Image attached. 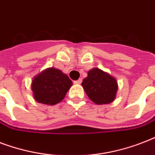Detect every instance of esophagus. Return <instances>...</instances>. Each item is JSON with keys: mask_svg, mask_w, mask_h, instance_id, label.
Wrapping results in <instances>:
<instances>
[{"mask_svg": "<svg viewBox=\"0 0 155 155\" xmlns=\"http://www.w3.org/2000/svg\"><path fill=\"white\" fill-rule=\"evenodd\" d=\"M74 83H75V84H81V83H82V79H79L78 80H75Z\"/></svg>", "mask_w": 155, "mask_h": 155, "instance_id": "34e87169", "label": "esophagus"}]
</instances>
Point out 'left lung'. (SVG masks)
<instances>
[{
    "mask_svg": "<svg viewBox=\"0 0 155 155\" xmlns=\"http://www.w3.org/2000/svg\"><path fill=\"white\" fill-rule=\"evenodd\" d=\"M82 86L89 99L97 104L113 102L118 89L115 78L97 68L88 71L87 76L83 80Z\"/></svg>",
    "mask_w": 155,
    "mask_h": 155,
    "instance_id": "left-lung-1",
    "label": "left lung"
}]
</instances>
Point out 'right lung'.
Returning <instances> with one entry per match:
<instances>
[{
  "instance_id": "obj_1",
  "label": "right lung",
  "mask_w": 155,
  "mask_h": 155,
  "mask_svg": "<svg viewBox=\"0 0 155 155\" xmlns=\"http://www.w3.org/2000/svg\"><path fill=\"white\" fill-rule=\"evenodd\" d=\"M71 85L72 81L62 71L50 68L33 79L31 89L36 101L54 105L63 101Z\"/></svg>"
}]
</instances>
